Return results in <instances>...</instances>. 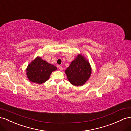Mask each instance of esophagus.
I'll list each match as a JSON object with an SVG mask.
<instances>
[{"instance_id":"34e87169","label":"esophagus","mask_w":131,"mask_h":131,"mask_svg":"<svg viewBox=\"0 0 131 131\" xmlns=\"http://www.w3.org/2000/svg\"><path fill=\"white\" fill-rule=\"evenodd\" d=\"M62 70H63L62 67L61 66H59V70H60V71H62Z\"/></svg>"}]
</instances>
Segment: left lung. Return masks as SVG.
I'll return each mask as SVG.
<instances>
[{"label": "left lung", "mask_w": 131, "mask_h": 131, "mask_svg": "<svg viewBox=\"0 0 131 131\" xmlns=\"http://www.w3.org/2000/svg\"><path fill=\"white\" fill-rule=\"evenodd\" d=\"M91 71L88 61L83 56L78 55L66 69L65 73L71 83L75 86H81L88 80Z\"/></svg>", "instance_id": "1"}]
</instances>
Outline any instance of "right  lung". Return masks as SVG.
<instances>
[{"instance_id": "obj_1", "label": "right lung", "mask_w": 131, "mask_h": 131, "mask_svg": "<svg viewBox=\"0 0 131 131\" xmlns=\"http://www.w3.org/2000/svg\"><path fill=\"white\" fill-rule=\"evenodd\" d=\"M56 70L57 67L37 57L28 66L26 74L30 81L42 84L49 79L51 73Z\"/></svg>"}]
</instances>
